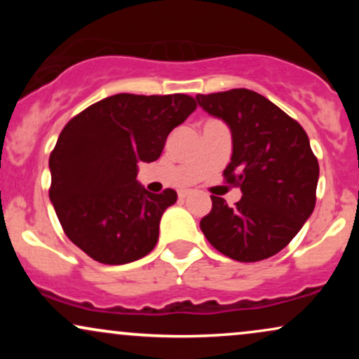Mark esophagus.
I'll return each mask as SVG.
<instances>
[{
  "label": "esophagus",
  "mask_w": 359,
  "mask_h": 359,
  "mask_svg": "<svg viewBox=\"0 0 359 359\" xmlns=\"http://www.w3.org/2000/svg\"><path fill=\"white\" fill-rule=\"evenodd\" d=\"M192 194V191H180L179 192V197L180 199H185V197H189Z\"/></svg>",
  "instance_id": "34e87169"
}]
</instances>
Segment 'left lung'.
Masks as SVG:
<instances>
[{
    "mask_svg": "<svg viewBox=\"0 0 359 359\" xmlns=\"http://www.w3.org/2000/svg\"><path fill=\"white\" fill-rule=\"evenodd\" d=\"M196 100L231 130V162L222 175L243 194L234 208L211 196L212 209L201 229L214 248L236 262L273 257L314 211L319 163L307 133L255 90L197 94Z\"/></svg>",
    "mask_w": 359,
    "mask_h": 359,
    "instance_id": "8db88e82",
    "label": "left lung"
}]
</instances>
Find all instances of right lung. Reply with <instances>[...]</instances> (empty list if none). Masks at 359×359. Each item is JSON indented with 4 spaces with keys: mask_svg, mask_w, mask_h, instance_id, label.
<instances>
[{
    "mask_svg": "<svg viewBox=\"0 0 359 359\" xmlns=\"http://www.w3.org/2000/svg\"><path fill=\"white\" fill-rule=\"evenodd\" d=\"M196 108L185 94H114L64 126L48 160V196L67 238L86 255L125 265L155 248L177 192H148L137 180L138 163L155 162L168 133Z\"/></svg>",
    "mask_w": 359,
    "mask_h": 359,
    "instance_id": "add662e5",
    "label": "right lung"
}]
</instances>
